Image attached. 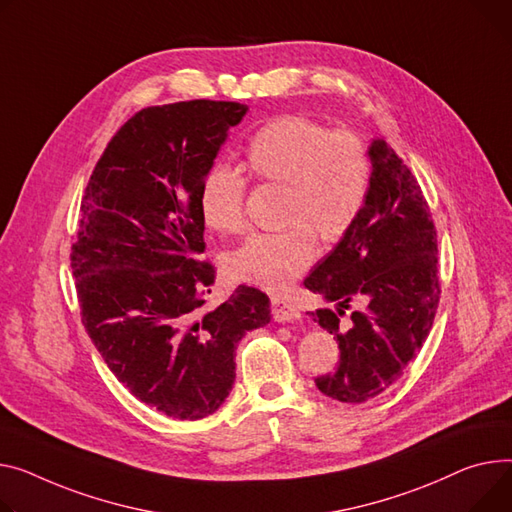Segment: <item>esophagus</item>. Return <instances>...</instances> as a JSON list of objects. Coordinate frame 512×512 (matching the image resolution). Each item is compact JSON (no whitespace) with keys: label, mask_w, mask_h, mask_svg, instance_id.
<instances>
[{"label":"esophagus","mask_w":512,"mask_h":512,"mask_svg":"<svg viewBox=\"0 0 512 512\" xmlns=\"http://www.w3.org/2000/svg\"><path fill=\"white\" fill-rule=\"evenodd\" d=\"M271 315H274V319L278 323H294V321L300 319V311L296 309V306L286 302L280 296L271 298Z\"/></svg>","instance_id":"obj_1"}]
</instances>
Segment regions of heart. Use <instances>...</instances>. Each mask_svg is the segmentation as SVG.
<instances>
[{"label":"heart","mask_w":512,"mask_h":512,"mask_svg":"<svg viewBox=\"0 0 512 512\" xmlns=\"http://www.w3.org/2000/svg\"><path fill=\"white\" fill-rule=\"evenodd\" d=\"M249 175L284 185L280 232L253 234L226 259L232 280L284 292L317 257V234L337 243L354 228L372 185L368 146L350 129L284 115L259 127L245 148ZM247 181L226 162L214 164L199 187L208 228L238 234L247 228Z\"/></svg>","instance_id":"1"}]
</instances>
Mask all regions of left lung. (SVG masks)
I'll list each match as a JSON object with an SVG mask.
<instances>
[{
    "mask_svg": "<svg viewBox=\"0 0 512 512\" xmlns=\"http://www.w3.org/2000/svg\"><path fill=\"white\" fill-rule=\"evenodd\" d=\"M368 152L364 210L304 280L337 304L311 313L339 346L337 368L315 383L344 403H364L401 377L426 342L440 298L436 230L422 189L385 140H372ZM352 299L365 309L346 314Z\"/></svg>",
    "mask_w": 512,
    "mask_h": 512,
    "instance_id": "1",
    "label": "left lung"
}]
</instances>
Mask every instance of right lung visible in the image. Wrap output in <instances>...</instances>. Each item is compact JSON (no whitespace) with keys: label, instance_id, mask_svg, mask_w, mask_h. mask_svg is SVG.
I'll return each mask as SVG.
<instances>
[{"label":"right lung","instance_id":"obj_1","mask_svg":"<svg viewBox=\"0 0 512 512\" xmlns=\"http://www.w3.org/2000/svg\"><path fill=\"white\" fill-rule=\"evenodd\" d=\"M249 107L187 100L135 113L109 142L82 197L72 247L82 323L111 372L168 418L199 420L228 397L243 335L269 323V298L238 286L201 311L216 269L199 187Z\"/></svg>","mask_w":512,"mask_h":512}]
</instances>
